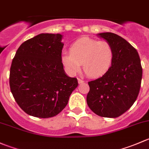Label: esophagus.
<instances>
[{
    "label": "esophagus",
    "mask_w": 149,
    "mask_h": 149,
    "mask_svg": "<svg viewBox=\"0 0 149 149\" xmlns=\"http://www.w3.org/2000/svg\"><path fill=\"white\" fill-rule=\"evenodd\" d=\"M77 80H78V83H79V84H82V83H83V82H84L83 79H79V78H78Z\"/></svg>",
    "instance_id": "34e87169"
}]
</instances>
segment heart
Masks as SVG:
<instances>
[{"mask_svg": "<svg viewBox=\"0 0 149 149\" xmlns=\"http://www.w3.org/2000/svg\"><path fill=\"white\" fill-rule=\"evenodd\" d=\"M115 58L113 47L106 41L84 37L71 45L69 52L62 55V62L67 72L74 74L80 70L91 77H100L111 68Z\"/></svg>", "mask_w": 149, "mask_h": 149, "instance_id": "obj_1", "label": "heart"}]
</instances>
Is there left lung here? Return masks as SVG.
I'll use <instances>...</instances> for the list:
<instances>
[{"mask_svg": "<svg viewBox=\"0 0 149 149\" xmlns=\"http://www.w3.org/2000/svg\"><path fill=\"white\" fill-rule=\"evenodd\" d=\"M97 36L113 46L115 58L106 74L88 82L87 103L97 116L117 118L131 108L139 95L143 72L141 59L137 50L118 35L105 32Z\"/></svg>", "mask_w": 149, "mask_h": 149, "instance_id": "8db88e82", "label": "left lung"}]
</instances>
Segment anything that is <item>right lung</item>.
Here are the masks:
<instances>
[{"label": "right lung", "mask_w": 149, "mask_h": 149, "mask_svg": "<svg viewBox=\"0 0 149 149\" xmlns=\"http://www.w3.org/2000/svg\"><path fill=\"white\" fill-rule=\"evenodd\" d=\"M63 36L41 33L18 49L10 70V91L29 116L48 118L67 105L77 79L65 74L62 62Z\"/></svg>", "instance_id": "obj_1"}]
</instances>
